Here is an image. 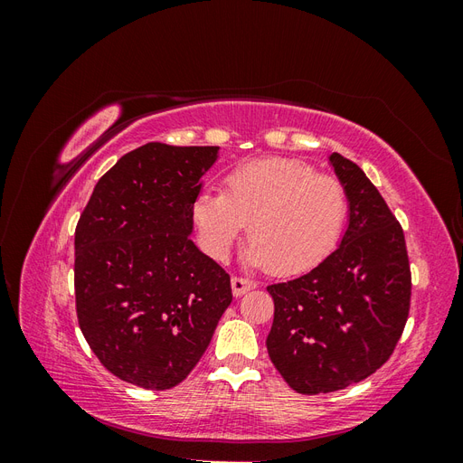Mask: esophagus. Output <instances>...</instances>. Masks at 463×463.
<instances>
[{
	"label": "esophagus",
	"mask_w": 463,
	"mask_h": 463,
	"mask_svg": "<svg viewBox=\"0 0 463 463\" xmlns=\"http://www.w3.org/2000/svg\"><path fill=\"white\" fill-rule=\"evenodd\" d=\"M253 288H257V284L253 282V279H247V278H241V276H233L232 278V291H233L235 298L245 296V293L250 291Z\"/></svg>",
	"instance_id": "esophagus-1"
}]
</instances>
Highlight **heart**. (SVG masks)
I'll list each match as a JSON object with an SVG mask.
<instances>
[{"mask_svg": "<svg viewBox=\"0 0 463 463\" xmlns=\"http://www.w3.org/2000/svg\"><path fill=\"white\" fill-rule=\"evenodd\" d=\"M349 213L338 177L317 174L291 158H259L237 165L226 189H204L193 220L206 253L223 260L249 223L245 260L255 269L299 274L315 269L338 245Z\"/></svg>", "mask_w": 463, "mask_h": 463, "instance_id": "heart-1", "label": "heart"}]
</instances>
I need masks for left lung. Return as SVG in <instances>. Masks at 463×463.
<instances>
[{
  "mask_svg": "<svg viewBox=\"0 0 463 463\" xmlns=\"http://www.w3.org/2000/svg\"><path fill=\"white\" fill-rule=\"evenodd\" d=\"M349 199L340 247L317 269L266 289L274 322L266 349L299 394L344 390L381 369L410 315L411 272L403 230L357 164L330 154Z\"/></svg>",
  "mask_w": 463,
  "mask_h": 463,
  "instance_id": "obj_1",
  "label": "left lung"
}]
</instances>
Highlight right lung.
I'll list each match as a JSON object with an SVG mask.
<instances>
[{"mask_svg":"<svg viewBox=\"0 0 463 463\" xmlns=\"http://www.w3.org/2000/svg\"><path fill=\"white\" fill-rule=\"evenodd\" d=\"M218 146L146 143L90 194L75 230L77 318L121 381H185L232 303L230 274L193 243V203Z\"/></svg>","mask_w":463,"mask_h":463,"instance_id":"obj_1","label":"right lung"}]
</instances>
